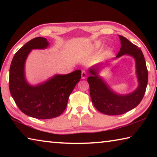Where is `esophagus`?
I'll return each instance as SVG.
<instances>
[{
    "label": "esophagus",
    "mask_w": 157,
    "mask_h": 157,
    "mask_svg": "<svg viewBox=\"0 0 157 157\" xmlns=\"http://www.w3.org/2000/svg\"><path fill=\"white\" fill-rule=\"evenodd\" d=\"M87 76V74L86 72L85 71H82V74H81V77H82V79H85L86 78Z\"/></svg>",
    "instance_id": "1"
}]
</instances>
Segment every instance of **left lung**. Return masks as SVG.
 <instances>
[{
	"instance_id": "1",
	"label": "left lung",
	"mask_w": 157,
	"mask_h": 157,
	"mask_svg": "<svg viewBox=\"0 0 157 157\" xmlns=\"http://www.w3.org/2000/svg\"><path fill=\"white\" fill-rule=\"evenodd\" d=\"M121 48L116 57L127 55L134 58L139 86L129 94L120 95L113 92L105 81L98 75L100 67L95 65L89 70L87 78L90 95L94 107L100 112L107 115H121L133 109L141 102L145 93L148 80V72L143 52L139 47L133 44L125 37L119 35Z\"/></svg>"
}]
</instances>
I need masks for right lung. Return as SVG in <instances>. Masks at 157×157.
<instances>
[{
	"label": "right lung",
	"mask_w": 157,
	"mask_h": 157,
	"mask_svg": "<svg viewBox=\"0 0 157 157\" xmlns=\"http://www.w3.org/2000/svg\"><path fill=\"white\" fill-rule=\"evenodd\" d=\"M49 46L44 37L27 42L13 57L10 68L9 86L12 97L19 109L37 119H50L60 116L66 108L69 95L80 80L81 71L66 75H55L43 83L32 86L26 81L25 63L33 49Z\"/></svg>",
	"instance_id": "add662e5"
}]
</instances>
